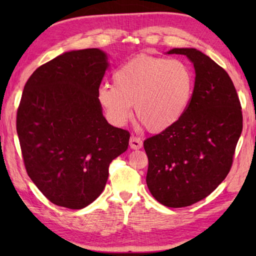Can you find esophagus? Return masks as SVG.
Here are the masks:
<instances>
[{"label": "esophagus", "instance_id": "1", "mask_svg": "<svg viewBox=\"0 0 256 256\" xmlns=\"http://www.w3.org/2000/svg\"><path fill=\"white\" fill-rule=\"evenodd\" d=\"M142 140L140 138H138V136H132L131 138H130V146H131L132 149H134V150H138V149H141L142 148Z\"/></svg>", "mask_w": 256, "mask_h": 256}]
</instances>
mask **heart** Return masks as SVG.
Segmentation results:
<instances>
[{"label":"heart","instance_id":"1","mask_svg":"<svg viewBox=\"0 0 256 256\" xmlns=\"http://www.w3.org/2000/svg\"><path fill=\"white\" fill-rule=\"evenodd\" d=\"M112 86H102L97 98L108 118L124 125L134 105L136 118L151 132H162L183 118L193 90V74L177 60L138 55L112 74Z\"/></svg>","mask_w":256,"mask_h":256}]
</instances>
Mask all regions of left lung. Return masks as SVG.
<instances>
[{
    "label": "left lung",
    "mask_w": 256,
    "mask_h": 256,
    "mask_svg": "<svg viewBox=\"0 0 256 256\" xmlns=\"http://www.w3.org/2000/svg\"><path fill=\"white\" fill-rule=\"evenodd\" d=\"M196 68L192 97L183 118L144 142L148 156L146 185L170 208L203 200L226 178L242 130L240 98L230 76L196 48H172Z\"/></svg>",
    "instance_id": "1"
}]
</instances>
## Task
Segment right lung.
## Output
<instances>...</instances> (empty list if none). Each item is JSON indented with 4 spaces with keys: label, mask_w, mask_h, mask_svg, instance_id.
Returning a JSON list of instances; mask_svg holds the SVG:
<instances>
[{
    "label": "right lung",
    "mask_w": 256,
    "mask_h": 256,
    "mask_svg": "<svg viewBox=\"0 0 256 256\" xmlns=\"http://www.w3.org/2000/svg\"><path fill=\"white\" fill-rule=\"evenodd\" d=\"M108 68L98 48L66 52L26 82L16 133L27 174L56 206L82 209L105 188L130 133L108 124L97 92Z\"/></svg>",
    "instance_id": "right-lung-1"
}]
</instances>
